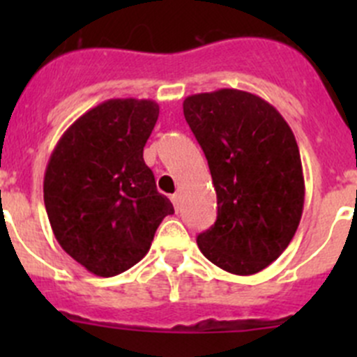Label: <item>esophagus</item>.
<instances>
[{"label":"esophagus","mask_w":357,"mask_h":357,"mask_svg":"<svg viewBox=\"0 0 357 357\" xmlns=\"http://www.w3.org/2000/svg\"><path fill=\"white\" fill-rule=\"evenodd\" d=\"M171 202H172V205H174L176 212H179V208H181V197H179L178 193H174V195L171 197Z\"/></svg>","instance_id":"34e87169"}]
</instances>
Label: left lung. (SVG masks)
<instances>
[{
	"mask_svg": "<svg viewBox=\"0 0 357 357\" xmlns=\"http://www.w3.org/2000/svg\"><path fill=\"white\" fill-rule=\"evenodd\" d=\"M183 114L204 150L218 195L214 226L197 236L202 254L248 276L283 254L304 208L301 153L278 110L240 89L186 96Z\"/></svg>",
	"mask_w": 357,
	"mask_h": 357,
	"instance_id": "obj_1",
	"label": "left lung"
}]
</instances>
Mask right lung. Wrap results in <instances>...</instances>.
<instances>
[{
	"label": "right lung",
	"instance_id": "1",
	"mask_svg": "<svg viewBox=\"0 0 357 357\" xmlns=\"http://www.w3.org/2000/svg\"><path fill=\"white\" fill-rule=\"evenodd\" d=\"M157 119L153 100H107L82 114L50 155L43 192L53 235L96 276L142 261L162 219L174 214L143 160Z\"/></svg>",
	"mask_w": 357,
	"mask_h": 357
}]
</instances>
